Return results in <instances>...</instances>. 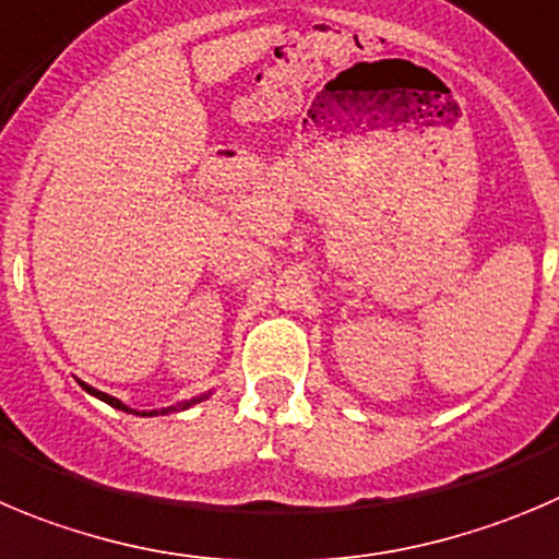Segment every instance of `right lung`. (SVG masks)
Listing matches in <instances>:
<instances>
[{
    "instance_id": "obj_1",
    "label": "right lung",
    "mask_w": 559,
    "mask_h": 559,
    "mask_svg": "<svg viewBox=\"0 0 559 559\" xmlns=\"http://www.w3.org/2000/svg\"><path fill=\"white\" fill-rule=\"evenodd\" d=\"M80 383H82V380H80ZM82 389H85V391H87V394H91V397H96V400H102V403L112 405V408H118V411H127V414H138V416H156V414H176V411H187V408H192V405H195V403H203V400H209V394H212V391H206V394H198V397H192V400H185V403H176V405H168V408H156V411H134V408H129V405H127V403H121V400H118V397H109V394H104V391L93 389V385L82 383Z\"/></svg>"
}]
</instances>
